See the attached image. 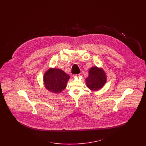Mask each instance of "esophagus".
<instances>
[{"label": "esophagus", "instance_id": "1", "mask_svg": "<svg viewBox=\"0 0 146 146\" xmlns=\"http://www.w3.org/2000/svg\"><path fill=\"white\" fill-rule=\"evenodd\" d=\"M80 76V74H76V75H73V76L74 77V78H78V77H79V76Z\"/></svg>", "mask_w": 146, "mask_h": 146}]
</instances>
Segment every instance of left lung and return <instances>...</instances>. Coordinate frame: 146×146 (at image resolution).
Masks as SVG:
<instances>
[{
    "mask_svg": "<svg viewBox=\"0 0 146 146\" xmlns=\"http://www.w3.org/2000/svg\"><path fill=\"white\" fill-rule=\"evenodd\" d=\"M107 76L104 70L97 67L91 68L89 76L85 81L87 87L92 91H97L101 89L106 82Z\"/></svg>",
    "mask_w": 146,
    "mask_h": 146,
    "instance_id": "obj_1",
    "label": "left lung"
}]
</instances>
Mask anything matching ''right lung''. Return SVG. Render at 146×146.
I'll use <instances>...</instances> for the list:
<instances>
[{
  "label": "right lung",
  "instance_id": "obj_1",
  "mask_svg": "<svg viewBox=\"0 0 146 146\" xmlns=\"http://www.w3.org/2000/svg\"><path fill=\"white\" fill-rule=\"evenodd\" d=\"M70 78V76L62 70L50 68L45 73L43 79L45 87L47 90L58 94L66 88Z\"/></svg>",
  "mask_w": 146,
  "mask_h": 146
}]
</instances>
